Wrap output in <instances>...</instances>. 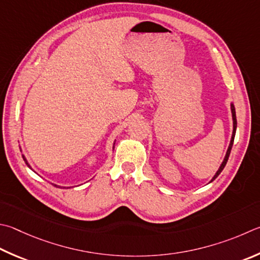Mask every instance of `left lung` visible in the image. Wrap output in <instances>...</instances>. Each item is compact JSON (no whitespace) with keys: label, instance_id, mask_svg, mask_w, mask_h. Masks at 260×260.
<instances>
[{"label":"left lung","instance_id":"8db88e82","mask_svg":"<svg viewBox=\"0 0 260 260\" xmlns=\"http://www.w3.org/2000/svg\"><path fill=\"white\" fill-rule=\"evenodd\" d=\"M231 112H232V120H233V132H232V138H231L230 145H229V148H228V151H226V154H225V157H224V160H223V161H221L220 166H219V168H218V171L216 172V174L214 175V177H212V178L210 179V182H209V183H211L212 181H215V178H216L217 176H218L219 174L221 173V171H223V169H224L225 165H226V162H228L229 157H230L231 149H232V146H233L235 132H237V116H235V108H234V105H233V103H231Z\"/></svg>","mask_w":260,"mask_h":260}]
</instances>
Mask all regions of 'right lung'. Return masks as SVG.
Returning <instances> with one entry per match:
<instances>
[{
    "instance_id": "add662e5",
    "label": "right lung",
    "mask_w": 260,
    "mask_h": 260,
    "mask_svg": "<svg viewBox=\"0 0 260 260\" xmlns=\"http://www.w3.org/2000/svg\"><path fill=\"white\" fill-rule=\"evenodd\" d=\"M115 142H116V140H115ZM115 142H114V146H112V149H115ZM22 158H23V160H25V162H26V165H27V166H28V167H29V168L31 169V171H32V168L30 167V165H29V164H28V161H27V159H26V157H25V155H23V154H22ZM34 172H35V171H34ZM35 173H36V172H35ZM53 185H54V186H56V187H63V186L56 185V184H53Z\"/></svg>"
}]
</instances>
